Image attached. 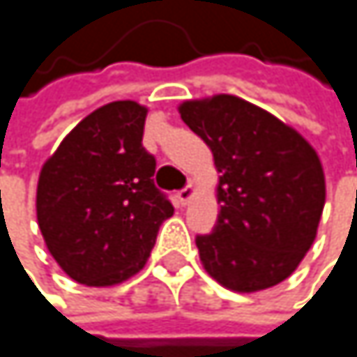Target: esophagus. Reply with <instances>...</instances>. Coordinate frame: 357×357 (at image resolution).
I'll list each match as a JSON object with an SVG mask.
<instances>
[{"label":"esophagus","instance_id":"esophagus-1","mask_svg":"<svg viewBox=\"0 0 357 357\" xmlns=\"http://www.w3.org/2000/svg\"><path fill=\"white\" fill-rule=\"evenodd\" d=\"M195 192H197V190H195V186L190 184V186H186V188H182L180 192H177V199H180V203H182V205H188V203L192 201Z\"/></svg>","mask_w":357,"mask_h":357}]
</instances>
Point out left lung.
<instances>
[{"label":"left lung","mask_w":357,"mask_h":357,"mask_svg":"<svg viewBox=\"0 0 357 357\" xmlns=\"http://www.w3.org/2000/svg\"><path fill=\"white\" fill-rule=\"evenodd\" d=\"M177 109L209 146L220 173L218 224L197 237L205 271L241 294L282 284L317 235L326 203L317 152L292 126L235 95Z\"/></svg>","instance_id":"1"}]
</instances>
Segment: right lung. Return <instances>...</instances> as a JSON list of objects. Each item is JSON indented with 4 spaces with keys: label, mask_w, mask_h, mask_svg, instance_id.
<instances>
[{
    "label": "right lung",
    "mask_w": 357,
    "mask_h": 357,
    "mask_svg": "<svg viewBox=\"0 0 357 357\" xmlns=\"http://www.w3.org/2000/svg\"><path fill=\"white\" fill-rule=\"evenodd\" d=\"M148 107L112 101L69 131L44 162L36 211L42 237L73 282L109 288L139 273L173 205L154 186L142 146Z\"/></svg>",
    "instance_id": "1"
}]
</instances>
